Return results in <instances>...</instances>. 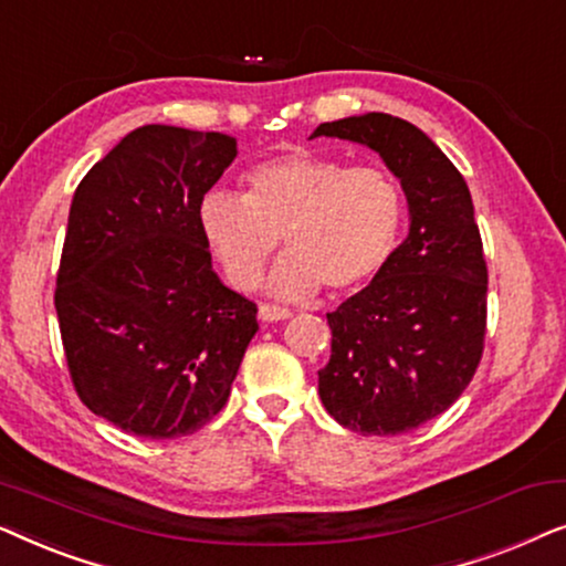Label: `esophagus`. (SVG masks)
Masks as SVG:
<instances>
[{"label": "esophagus", "mask_w": 566, "mask_h": 566, "mask_svg": "<svg viewBox=\"0 0 566 566\" xmlns=\"http://www.w3.org/2000/svg\"><path fill=\"white\" fill-rule=\"evenodd\" d=\"M291 316V308L285 306H277V304H262L260 306V319L262 322H281V319H289Z\"/></svg>", "instance_id": "esophagus-1"}]
</instances>
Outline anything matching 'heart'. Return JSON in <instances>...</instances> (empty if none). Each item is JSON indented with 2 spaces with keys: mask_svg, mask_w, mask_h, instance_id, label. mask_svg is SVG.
Masks as SVG:
<instances>
[{
  "mask_svg": "<svg viewBox=\"0 0 566 566\" xmlns=\"http://www.w3.org/2000/svg\"><path fill=\"white\" fill-rule=\"evenodd\" d=\"M244 198L213 190L198 221L234 289L260 283L281 234L291 252L270 277L277 296L350 293L389 265L405 229L407 203L397 177L350 167L312 151H291L250 167Z\"/></svg>",
  "mask_w": 566,
  "mask_h": 566,
  "instance_id": "heart-1",
  "label": "heart"
}]
</instances>
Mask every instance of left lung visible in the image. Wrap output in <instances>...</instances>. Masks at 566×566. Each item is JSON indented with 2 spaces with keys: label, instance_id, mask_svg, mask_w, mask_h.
<instances>
[{
  "label": "left lung",
  "instance_id": "1",
  "mask_svg": "<svg viewBox=\"0 0 566 566\" xmlns=\"http://www.w3.org/2000/svg\"><path fill=\"white\" fill-rule=\"evenodd\" d=\"M316 136L378 151L409 203V234L366 289L327 314V412L363 436H401L443 415L476 374L486 260L469 185L412 123L386 113L322 123Z\"/></svg>",
  "mask_w": 566,
  "mask_h": 566
}]
</instances>
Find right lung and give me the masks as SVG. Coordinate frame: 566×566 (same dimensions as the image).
I'll return each instance as SVG.
<instances>
[{
  "label": "right lung",
  "instance_id": "1",
  "mask_svg": "<svg viewBox=\"0 0 566 566\" xmlns=\"http://www.w3.org/2000/svg\"><path fill=\"white\" fill-rule=\"evenodd\" d=\"M237 138L142 126L74 192L53 304L82 405L130 436L172 440L227 405L258 306L211 268L200 200Z\"/></svg>",
  "mask_w": 566,
  "mask_h": 566
}]
</instances>
